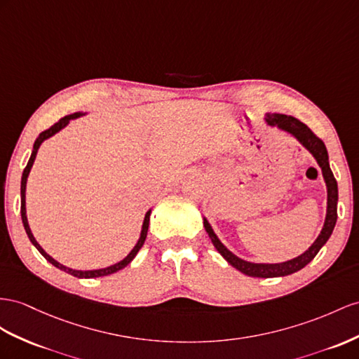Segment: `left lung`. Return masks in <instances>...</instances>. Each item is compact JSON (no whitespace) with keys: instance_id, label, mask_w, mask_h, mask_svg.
<instances>
[{"instance_id":"left-lung-1","label":"left lung","mask_w":359,"mask_h":359,"mask_svg":"<svg viewBox=\"0 0 359 359\" xmlns=\"http://www.w3.org/2000/svg\"><path fill=\"white\" fill-rule=\"evenodd\" d=\"M267 123L270 126H278L279 128H282V130L296 136L300 141V144L305 147V149H308L312 156H314L317 163L320 165L321 172H323V177L327 187V212H326L325 226L321 229V232L317 240L314 241V244H312L305 253L297 256V258L287 262H280V264H253V262H247L241 258H238V256H235L232 252H229L222 244V241L218 240L217 235L212 231V227H210L208 219L205 218L203 224H205L206 232L210 238V241H212V244L215 245V249L219 252V255H222L223 258L232 265V267H235L236 270H240L247 276H252V278H279V276H288L302 270L305 265H308L312 259L316 258V255L320 252L321 247L326 244L329 236L332 235V231L337 223V217H338L337 215L338 185L329 167V158H327V150H326L325 142L321 141L306 124H303L300 119L294 116L282 115V114H269Z\"/></svg>"}]
</instances>
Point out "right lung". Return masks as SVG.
I'll return each mask as SVG.
<instances>
[{
  "label": "right lung",
  "mask_w": 359,
  "mask_h": 359,
  "mask_svg": "<svg viewBox=\"0 0 359 359\" xmlns=\"http://www.w3.org/2000/svg\"><path fill=\"white\" fill-rule=\"evenodd\" d=\"M80 115H81V114H80V112H77V114H71V115H67V116L60 118L56 124L51 126L50 128H47V130H43V132L38 136V140L34 141L32 156H30V159H29V163H27V167L24 168L22 179H21V218H22V224H24L25 232H27V235H29L32 244L36 247V249L39 250V253L43 256L45 259H47L50 264H53L54 267H57V269H59V270H62V271H67V273H69V274H72V276H76V278H80V279H92V278H101V276H107V274L116 273V271H119L121 269H124L126 265H128V264H130V262L133 261V258L136 256V253L140 252V249H141V247L144 245V241H145V238H147V231H149V223H150V214H151V210H149V212L145 214L144 223H142L141 236H140V240H137L136 245L133 247V250H132L130 253H128L123 261H119L118 264L110 265V267H106V269L89 270V271H81V270H72V269H68V267H65V265H62V264H59L57 261H54L50 255L45 253V250H43L42 247L38 244V241L34 240V236H33V233H32V231H30L29 222H27V215H25V185H27V177H29L30 170H32V167H33V162H34V159H36V154H38V150H39L41 144H42L45 140H48V137H50V136H53L54 133H57L59 130H62V128L65 127V126L69 123V119L79 118Z\"/></svg>",
  "instance_id": "right-lung-1"
}]
</instances>
